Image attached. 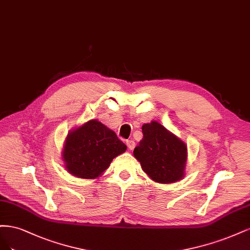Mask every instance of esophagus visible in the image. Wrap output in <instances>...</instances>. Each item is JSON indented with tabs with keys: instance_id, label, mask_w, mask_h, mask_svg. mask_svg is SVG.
I'll return each mask as SVG.
<instances>
[{
	"instance_id": "34e87169",
	"label": "esophagus",
	"mask_w": 250,
	"mask_h": 250,
	"mask_svg": "<svg viewBox=\"0 0 250 250\" xmlns=\"http://www.w3.org/2000/svg\"><path fill=\"white\" fill-rule=\"evenodd\" d=\"M126 146H127V148L128 149H134L135 147V141L133 139H130V140H126Z\"/></svg>"
}]
</instances>
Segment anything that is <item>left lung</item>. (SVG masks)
<instances>
[{"label": "left lung", "mask_w": 250, "mask_h": 250, "mask_svg": "<svg viewBox=\"0 0 250 250\" xmlns=\"http://www.w3.org/2000/svg\"><path fill=\"white\" fill-rule=\"evenodd\" d=\"M143 138L134 149L143 171L161 184H170L184 178L187 146L178 137L157 122L142 125Z\"/></svg>", "instance_id": "8db88e82"}]
</instances>
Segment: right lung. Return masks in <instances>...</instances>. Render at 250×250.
I'll use <instances>...</instances> for the list:
<instances>
[{
	"mask_svg": "<svg viewBox=\"0 0 250 250\" xmlns=\"http://www.w3.org/2000/svg\"><path fill=\"white\" fill-rule=\"evenodd\" d=\"M126 149L116 134L98 120H89L67 135L63 160L69 173L81 179H95L115 157Z\"/></svg>",
	"mask_w": 250,
	"mask_h": 250,
	"instance_id": "right-lung-1",
	"label": "right lung"
}]
</instances>
